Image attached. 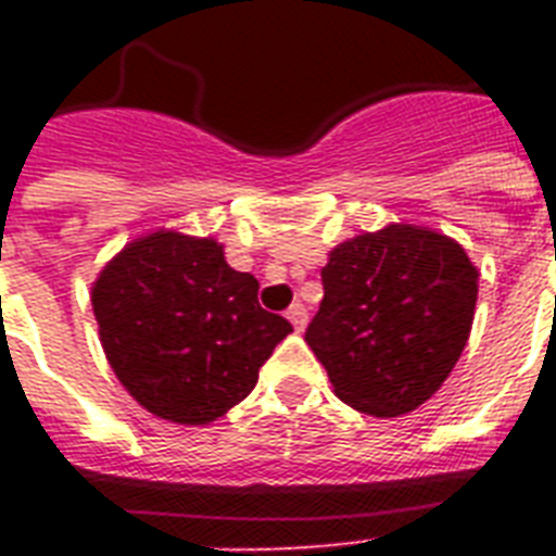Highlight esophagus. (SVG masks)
<instances>
[{
	"label": "esophagus",
	"instance_id": "esophagus-1",
	"mask_svg": "<svg viewBox=\"0 0 556 556\" xmlns=\"http://www.w3.org/2000/svg\"><path fill=\"white\" fill-rule=\"evenodd\" d=\"M286 317H288V320H291V326H294L296 331H303L305 323H308V312H305L303 303L291 305V308H288V312H286Z\"/></svg>",
	"mask_w": 556,
	"mask_h": 556
}]
</instances>
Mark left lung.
<instances>
[{"label": "left lung", "mask_w": 556, "mask_h": 556, "mask_svg": "<svg viewBox=\"0 0 556 556\" xmlns=\"http://www.w3.org/2000/svg\"><path fill=\"white\" fill-rule=\"evenodd\" d=\"M479 274L462 244L389 225L338 244L305 329L334 395L361 413H413L444 383L473 326Z\"/></svg>", "instance_id": "8db88e82"}]
</instances>
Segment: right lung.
<instances>
[{"label":"right lung","mask_w":556,"mask_h":556,"mask_svg":"<svg viewBox=\"0 0 556 556\" xmlns=\"http://www.w3.org/2000/svg\"><path fill=\"white\" fill-rule=\"evenodd\" d=\"M260 282L222 244L152 233L117 253L91 288L117 380L152 415L207 424L248 397L291 323L265 312Z\"/></svg>","instance_id":"right-lung-1"}]
</instances>
